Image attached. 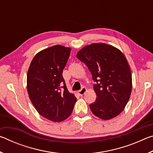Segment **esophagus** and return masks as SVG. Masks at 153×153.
<instances>
[{
  "instance_id": "esophagus-1",
  "label": "esophagus",
  "mask_w": 153,
  "mask_h": 153,
  "mask_svg": "<svg viewBox=\"0 0 153 153\" xmlns=\"http://www.w3.org/2000/svg\"><path fill=\"white\" fill-rule=\"evenodd\" d=\"M86 88L83 87L81 90H79L78 94H79V96H81V97H82V96H83L85 94V93H86Z\"/></svg>"
}]
</instances>
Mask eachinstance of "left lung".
<instances>
[{"instance_id": "8db88e82", "label": "left lung", "mask_w": 153, "mask_h": 153, "mask_svg": "<svg viewBox=\"0 0 153 153\" xmlns=\"http://www.w3.org/2000/svg\"><path fill=\"white\" fill-rule=\"evenodd\" d=\"M77 58L86 65L96 82L97 100L90 105L92 113L104 120L120 115L132 88L130 67L123 54L113 46L96 43L82 48Z\"/></svg>"}]
</instances>
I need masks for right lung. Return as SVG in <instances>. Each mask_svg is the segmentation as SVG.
Here are the masks:
<instances>
[{
    "label": "right lung",
    "instance_id": "right-lung-1",
    "mask_svg": "<svg viewBox=\"0 0 153 153\" xmlns=\"http://www.w3.org/2000/svg\"><path fill=\"white\" fill-rule=\"evenodd\" d=\"M70 52V48L61 45L42 50L33 57L27 71L30 99L40 115L55 122L70 116L77 100L63 77Z\"/></svg>",
    "mask_w": 153,
    "mask_h": 153
}]
</instances>
